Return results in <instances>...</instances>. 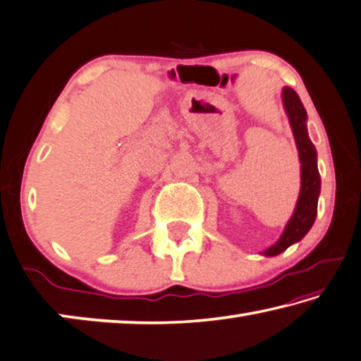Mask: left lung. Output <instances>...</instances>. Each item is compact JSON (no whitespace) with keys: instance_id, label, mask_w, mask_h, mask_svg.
<instances>
[{"instance_id":"8db88e82","label":"left lung","mask_w":361,"mask_h":361,"mask_svg":"<svg viewBox=\"0 0 361 361\" xmlns=\"http://www.w3.org/2000/svg\"><path fill=\"white\" fill-rule=\"evenodd\" d=\"M283 105H285L286 115L289 118L294 140L299 150L300 159V193L299 200L294 209V214L288 221L285 232L281 233L280 240L274 246L265 250L264 256H279L280 252L286 251L293 243H298L302 240L307 232L312 228L317 217L318 197H320V173L317 166V150L312 144L307 133V111L302 102L298 96V92L291 87H283Z\"/></svg>"}]
</instances>
